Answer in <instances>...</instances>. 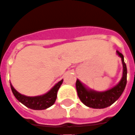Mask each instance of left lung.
Instances as JSON below:
<instances>
[{
    "label": "left lung",
    "instance_id": "1",
    "mask_svg": "<svg viewBox=\"0 0 135 135\" xmlns=\"http://www.w3.org/2000/svg\"><path fill=\"white\" fill-rule=\"evenodd\" d=\"M116 54L122 59L123 71L120 81L113 88L105 91L94 90L87 87L79 79H76V88L78 96L86 106L98 109L107 108L116 102L123 93L127 85V69L124 56L118 50H116Z\"/></svg>",
    "mask_w": 135,
    "mask_h": 135
}]
</instances>
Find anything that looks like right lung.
Wrapping results in <instances>:
<instances>
[{"label":"right lung","instance_id":"add662e5","mask_svg":"<svg viewBox=\"0 0 135 135\" xmlns=\"http://www.w3.org/2000/svg\"><path fill=\"white\" fill-rule=\"evenodd\" d=\"M62 83L63 79L57 82L46 93L37 96H27L22 95L16 90V89L13 88V85L11 83L10 85L13 95L22 104L33 110H45L55 103L57 98V93Z\"/></svg>","mask_w":135,"mask_h":135}]
</instances>
